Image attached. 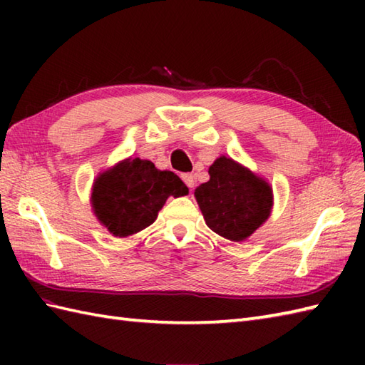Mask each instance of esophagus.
<instances>
[{
	"instance_id": "obj_1",
	"label": "esophagus",
	"mask_w": 365,
	"mask_h": 365,
	"mask_svg": "<svg viewBox=\"0 0 365 365\" xmlns=\"http://www.w3.org/2000/svg\"><path fill=\"white\" fill-rule=\"evenodd\" d=\"M182 180L185 182V185H187L188 188H192V187H195V183H196L195 175H191V174H183L182 175Z\"/></svg>"
}]
</instances>
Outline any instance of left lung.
<instances>
[{
  "mask_svg": "<svg viewBox=\"0 0 365 365\" xmlns=\"http://www.w3.org/2000/svg\"><path fill=\"white\" fill-rule=\"evenodd\" d=\"M208 174L210 180L195 191L207 226L230 242H243L269 216V185L226 157L216 160Z\"/></svg>",
  "mask_w": 365,
  "mask_h": 365,
  "instance_id": "8db88e82",
  "label": "left lung"
}]
</instances>
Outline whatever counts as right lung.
<instances>
[{
    "label": "right lung",
    "instance_id": "right-lung-1",
    "mask_svg": "<svg viewBox=\"0 0 365 365\" xmlns=\"http://www.w3.org/2000/svg\"><path fill=\"white\" fill-rule=\"evenodd\" d=\"M188 195L185 183L170 170H158L149 160L130 158L100 175L92 190L97 218L115 237L145 229L169 196Z\"/></svg>",
    "mask_w": 365,
    "mask_h": 365
}]
</instances>
